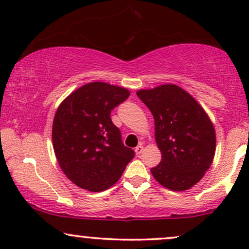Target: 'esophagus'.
I'll list each match as a JSON object with an SVG mask.
<instances>
[{
  "instance_id": "1",
  "label": "esophagus",
  "mask_w": 249,
  "mask_h": 249,
  "mask_svg": "<svg viewBox=\"0 0 249 249\" xmlns=\"http://www.w3.org/2000/svg\"><path fill=\"white\" fill-rule=\"evenodd\" d=\"M134 151H136V154H137V156H141V154L142 153V151H144V146H142V144H141V145H138V146L136 147V150H134Z\"/></svg>"
}]
</instances>
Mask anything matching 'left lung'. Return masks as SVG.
<instances>
[{
	"mask_svg": "<svg viewBox=\"0 0 249 249\" xmlns=\"http://www.w3.org/2000/svg\"><path fill=\"white\" fill-rule=\"evenodd\" d=\"M154 118L161 161L151 168L154 179L172 191L191 188L210 168L215 131L207 113L190 93L173 84L137 91Z\"/></svg>",
	"mask_w": 249,
	"mask_h": 249,
	"instance_id": "obj_1",
	"label": "left lung"
}]
</instances>
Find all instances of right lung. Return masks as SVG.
I'll use <instances>...</instances> for the list:
<instances>
[{
    "label": "right lung",
    "mask_w": 249,
    "mask_h": 249,
    "mask_svg": "<svg viewBox=\"0 0 249 249\" xmlns=\"http://www.w3.org/2000/svg\"><path fill=\"white\" fill-rule=\"evenodd\" d=\"M130 96L124 88L93 82L77 89L56 111L53 144L56 158L73 184L102 192L118 181L134 151L123 144L110 113Z\"/></svg>",
    "instance_id": "right-lung-1"
}]
</instances>
